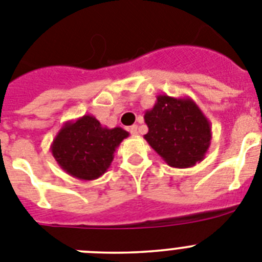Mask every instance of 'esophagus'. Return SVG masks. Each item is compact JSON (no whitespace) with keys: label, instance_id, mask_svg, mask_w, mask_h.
<instances>
[{"label":"esophagus","instance_id":"1","mask_svg":"<svg viewBox=\"0 0 262 262\" xmlns=\"http://www.w3.org/2000/svg\"><path fill=\"white\" fill-rule=\"evenodd\" d=\"M129 133H131V135H138L139 134V131H138V126H136V124H134V126H131L129 127Z\"/></svg>","mask_w":262,"mask_h":262}]
</instances>
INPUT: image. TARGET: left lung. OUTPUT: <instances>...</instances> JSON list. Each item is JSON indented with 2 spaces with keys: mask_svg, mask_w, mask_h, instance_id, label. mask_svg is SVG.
Returning <instances> with one entry per match:
<instances>
[{
  "mask_svg": "<svg viewBox=\"0 0 262 262\" xmlns=\"http://www.w3.org/2000/svg\"><path fill=\"white\" fill-rule=\"evenodd\" d=\"M144 139L172 168H190L205 159L211 144V124L190 97L159 94L145 111Z\"/></svg>",
  "mask_w": 262,
  "mask_h": 262,
  "instance_id": "obj_1",
  "label": "left lung"
}]
</instances>
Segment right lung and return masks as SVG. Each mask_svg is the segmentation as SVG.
I'll list each match as a JSON object with an SVG mask.
<instances>
[{
    "label": "right lung",
    "mask_w": 262,
    "mask_h": 262,
    "mask_svg": "<svg viewBox=\"0 0 262 262\" xmlns=\"http://www.w3.org/2000/svg\"><path fill=\"white\" fill-rule=\"evenodd\" d=\"M128 135L126 129L103 127L96 117L86 114L62 124L50 149L64 172L92 181L105 174L115 149Z\"/></svg>",
    "instance_id": "add662e5"
}]
</instances>
